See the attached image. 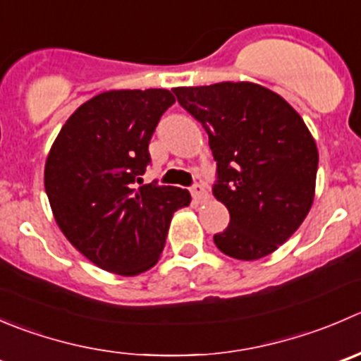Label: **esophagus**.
Masks as SVG:
<instances>
[{"label":"esophagus","mask_w":361,"mask_h":361,"mask_svg":"<svg viewBox=\"0 0 361 361\" xmlns=\"http://www.w3.org/2000/svg\"><path fill=\"white\" fill-rule=\"evenodd\" d=\"M190 192H192V197H194L195 202H206L209 199L208 190H206L202 185H194V187L190 188Z\"/></svg>","instance_id":"34e87169"}]
</instances>
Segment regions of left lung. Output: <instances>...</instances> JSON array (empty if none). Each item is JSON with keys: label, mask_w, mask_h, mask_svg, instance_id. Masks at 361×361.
I'll use <instances>...</instances> for the list:
<instances>
[{"label": "left lung", "mask_w": 361, "mask_h": 361, "mask_svg": "<svg viewBox=\"0 0 361 361\" xmlns=\"http://www.w3.org/2000/svg\"><path fill=\"white\" fill-rule=\"evenodd\" d=\"M209 139L216 160L213 195L229 226L213 236L220 252L255 261L277 250L309 215L319 153L298 113L254 82L174 87Z\"/></svg>", "instance_id": "left-lung-1"}]
</instances>
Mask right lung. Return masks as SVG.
Listing matches in <instances>:
<instances>
[{
    "label": "right lung",
    "instance_id": "obj_1",
    "mask_svg": "<svg viewBox=\"0 0 361 361\" xmlns=\"http://www.w3.org/2000/svg\"><path fill=\"white\" fill-rule=\"evenodd\" d=\"M174 104L169 90H113L84 102L59 130L44 183L56 224L93 264L134 277L153 268L188 190L134 188L152 162L149 139Z\"/></svg>",
    "mask_w": 361,
    "mask_h": 361
}]
</instances>
